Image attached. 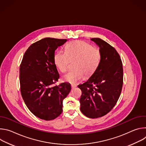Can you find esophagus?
Here are the masks:
<instances>
[{"label": "esophagus", "mask_w": 146, "mask_h": 146, "mask_svg": "<svg viewBox=\"0 0 146 146\" xmlns=\"http://www.w3.org/2000/svg\"><path fill=\"white\" fill-rule=\"evenodd\" d=\"M76 87V86H72V89L75 88Z\"/></svg>", "instance_id": "1"}]
</instances>
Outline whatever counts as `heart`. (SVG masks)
<instances>
[{"instance_id":"b5f03b06","label":"heart","mask_w":146,"mask_h":146,"mask_svg":"<svg viewBox=\"0 0 146 146\" xmlns=\"http://www.w3.org/2000/svg\"><path fill=\"white\" fill-rule=\"evenodd\" d=\"M100 60L99 50L83 41L76 40L68 43L65 52L58 50L54 55L55 65L61 72H65L69 61L74 60V69L62 76V80L72 84L80 81L86 75L91 76L97 69Z\"/></svg>"}]
</instances>
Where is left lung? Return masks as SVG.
I'll return each instance as SVG.
<instances>
[{"label": "left lung", "instance_id": "left-lung-1", "mask_svg": "<svg viewBox=\"0 0 146 146\" xmlns=\"http://www.w3.org/2000/svg\"><path fill=\"white\" fill-rule=\"evenodd\" d=\"M91 40L99 47L100 62L91 76L78 87L82 91L81 111L96 118L107 114L117 103L123 84V68L114 48L99 38Z\"/></svg>", "mask_w": 146, "mask_h": 146}]
</instances>
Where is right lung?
I'll return each instance as SVG.
<instances>
[{"label":"right lung","instance_id":"right-lung-1","mask_svg":"<svg viewBox=\"0 0 146 146\" xmlns=\"http://www.w3.org/2000/svg\"><path fill=\"white\" fill-rule=\"evenodd\" d=\"M66 39L47 37L26 51L19 68L21 92L27 108L38 118L50 121L62 112L63 100L71 90L67 82L53 86L59 78L54 62L55 50Z\"/></svg>","mask_w":146,"mask_h":146}]
</instances>
